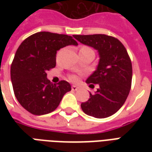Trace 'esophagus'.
Returning <instances> with one entry per match:
<instances>
[{
    "label": "esophagus",
    "instance_id": "obj_1",
    "mask_svg": "<svg viewBox=\"0 0 152 152\" xmlns=\"http://www.w3.org/2000/svg\"><path fill=\"white\" fill-rule=\"evenodd\" d=\"M78 89H79V88H78L77 86H72V89L73 91H76V90H78Z\"/></svg>",
    "mask_w": 152,
    "mask_h": 152
}]
</instances>
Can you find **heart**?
I'll return each mask as SVG.
<instances>
[{"instance_id": "obj_1", "label": "heart", "mask_w": 152, "mask_h": 152, "mask_svg": "<svg viewBox=\"0 0 152 152\" xmlns=\"http://www.w3.org/2000/svg\"><path fill=\"white\" fill-rule=\"evenodd\" d=\"M88 50H91L89 48H88V47L86 46H83L80 48V53H83V52H86V51H88ZM69 79L72 80V81H73V82H76V81H77V80H78V77L76 76H75V75H72V76H69Z\"/></svg>"}]
</instances>
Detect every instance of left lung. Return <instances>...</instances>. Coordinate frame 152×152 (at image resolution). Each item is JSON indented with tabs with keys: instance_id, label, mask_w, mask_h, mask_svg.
Instances as JSON below:
<instances>
[{
	"instance_id": "left-lung-1",
	"label": "left lung",
	"mask_w": 152,
	"mask_h": 152,
	"mask_svg": "<svg viewBox=\"0 0 152 152\" xmlns=\"http://www.w3.org/2000/svg\"><path fill=\"white\" fill-rule=\"evenodd\" d=\"M75 39L98 50L97 69L86 80L87 84L99 86L88 101L81 103L86 115L95 118L111 116L122 106L129 94L132 82V63L123 44L104 34L74 35Z\"/></svg>"
}]
</instances>
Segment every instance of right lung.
<instances>
[{"label":"right lung","mask_w":152,"mask_h":152,"mask_svg":"<svg viewBox=\"0 0 152 152\" xmlns=\"http://www.w3.org/2000/svg\"><path fill=\"white\" fill-rule=\"evenodd\" d=\"M78 44L71 36L40 31L25 39L15 53L10 68L11 82L18 102L28 112L40 115L53 112L71 85L53 84L47 71L56 66L58 50Z\"/></svg>","instance_id":"1"}]
</instances>
